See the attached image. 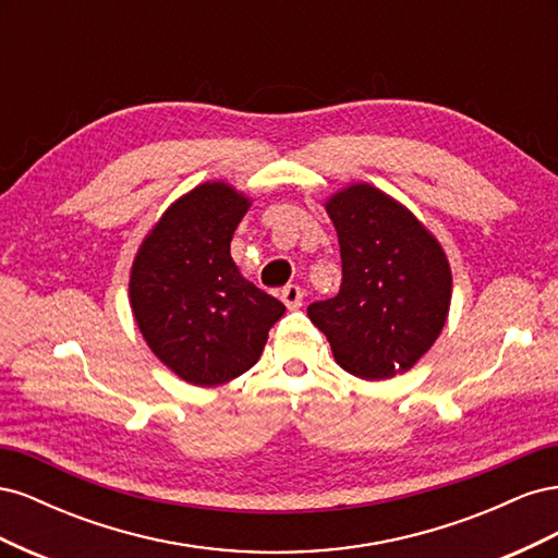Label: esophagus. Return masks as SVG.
Listing matches in <instances>:
<instances>
[{
    "label": "esophagus",
    "instance_id": "1",
    "mask_svg": "<svg viewBox=\"0 0 558 558\" xmlns=\"http://www.w3.org/2000/svg\"><path fill=\"white\" fill-rule=\"evenodd\" d=\"M302 298H305V291H302L298 283H289V286H283V291H281V300H283V305L289 307L291 312L302 307Z\"/></svg>",
    "mask_w": 558,
    "mask_h": 558
}]
</instances>
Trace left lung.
Listing matches in <instances>:
<instances>
[{"label":"left lung","mask_w":558,"mask_h":558,"mask_svg":"<svg viewBox=\"0 0 558 558\" xmlns=\"http://www.w3.org/2000/svg\"><path fill=\"white\" fill-rule=\"evenodd\" d=\"M326 211L342 258L340 293L312 302L335 361L361 379L410 369L442 332L451 269L442 246L400 202L369 183L335 193Z\"/></svg>","instance_id":"left-lung-1"}]
</instances>
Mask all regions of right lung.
I'll return each mask as SVG.
<instances>
[{
	"mask_svg": "<svg viewBox=\"0 0 558 558\" xmlns=\"http://www.w3.org/2000/svg\"><path fill=\"white\" fill-rule=\"evenodd\" d=\"M246 209L228 183H202L162 214L132 263L130 305L146 344L195 386L226 384L256 365L286 312L230 256Z\"/></svg>",
	"mask_w": 558,
	"mask_h": 558,
	"instance_id": "right-lung-1",
	"label": "right lung"
}]
</instances>
